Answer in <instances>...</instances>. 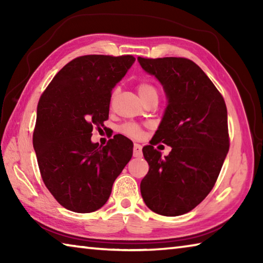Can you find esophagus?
<instances>
[{"mask_svg": "<svg viewBox=\"0 0 263 263\" xmlns=\"http://www.w3.org/2000/svg\"><path fill=\"white\" fill-rule=\"evenodd\" d=\"M133 157H135V158H141L142 157L141 145H139V144L133 145Z\"/></svg>", "mask_w": 263, "mask_h": 263, "instance_id": "esophagus-1", "label": "esophagus"}]
</instances>
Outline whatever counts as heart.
Listing matches in <instances>:
<instances>
[{
	"label": "heart",
	"instance_id": "1",
	"mask_svg": "<svg viewBox=\"0 0 263 263\" xmlns=\"http://www.w3.org/2000/svg\"><path fill=\"white\" fill-rule=\"evenodd\" d=\"M138 89V92H139L140 97L142 99V101L146 102L149 99H157L159 97V91H158V88L154 86L153 83L147 82V81H141L138 83L137 86ZM118 94V90L117 89H115L112 91V94H111V103H114V101L116 99V96ZM121 130L122 133L124 135H126L128 137H132V138H140L142 132H141V128L137 125L135 123H126L124 124V125L121 126Z\"/></svg>",
	"mask_w": 263,
	"mask_h": 263
}]
</instances>
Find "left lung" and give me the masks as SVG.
Returning <instances> with one entry per match:
<instances>
[{
    "label": "left lung",
    "mask_w": 263,
    "mask_h": 263,
    "mask_svg": "<svg viewBox=\"0 0 263 263\" xmlns=\"http://www.w3.org/2000/svg\"><path fill=\"white\" fill-rule=\"evenodd\" d=\"M163 86L168 105L151 145L142 148L148 173L140 191L155 213L175 217L193 210L212 190L230 148L225 101L208 75L185 58L138 57ZM172 147L167 157L154 148Z\"/></svg>",
    "instance_id": "8db88e82"
}]
</instances>
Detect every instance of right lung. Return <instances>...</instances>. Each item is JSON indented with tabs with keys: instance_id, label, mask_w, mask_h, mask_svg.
<instances>
[{
	"instance_id": "right-lung-1",
	"label": "right lung",
	"mask_w": 263,
	"mask_h": 263,
	"mask_svg": "<svg viewBox=\"0 0 263 263\" xmlns=\"http://www.w3.org/2000/svg\"><path fill=\"white\" fill-rule=\"evenodd\" d=\"M133 55L90 54L64 66L41 96L33 148L42 179L67 210L88 213L108 201L112 184L132 158L122 135L106 145L91 142L92 127L109 118L112 88L135 62Z\"/></svg>"
}]
</instances>
